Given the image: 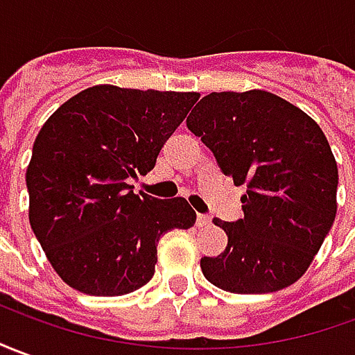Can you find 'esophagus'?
I'll list each match as a JSON object with an SVG mask.
<instances>
[{"label": "esophagus", "mask_w": 355, "mask_h": 355, "mask_svg": "<svg viewBox=\"0 0 355 355\" xmlns=\"http://www.w3.org/2000/svg\"><path fill=\"white\" fill-rule=\"evenodd\" d=\"M197 226H199V228H209L210 216H207V214H199V216H197Z\"/></svg>", "instance_id": "esophagus-1"}]
</instances>
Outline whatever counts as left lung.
Instances as JSON below:
<instances>
[{
  "label": "left lung",
  "mask_w": 355,
  "mask_h": 355,
  "mask_svg": "<svg viewBox=\"0 0 355 355\" xmlns=\"http://www.w3.org/2000/svg\"><path fill=\"white\" fill-rule=\"evenodd\" d=\"M187 129L220 170L245 185L243 218H214L228 236L218 257H202L205 278L232 294H268L297 282L336 216L338 168L317 121L266 90L210 92Z\"/></svg>",
  "instance_id": "obj_1"
}]
</instances>
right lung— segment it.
<instances>
[{
	"label": "right lung",
	"mask_w": 355,
	"mask_h": 355,
	"mask_svg": "<svg viewBox=\"0 0 355 355\" xmlns=\"http://www.w3.org/2000/svg\"><path fill=\"white\" fill-rule=\"evenodd\" d=\"M199 92L96 85L44 123L26 168L28 220L53 270L83 294L125 295L145 286L170 230L191 228L183 197L135 195Z\"/></svg>",
	"instance_id": "obj_1"
}]
</instances>
